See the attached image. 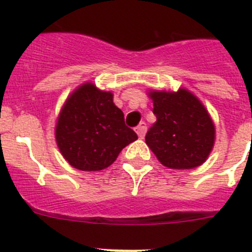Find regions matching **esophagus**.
Wrapping results in <instances>:
<instances>
[{"label":"esophagus","instance_id":"1","mask_svg":"<svg viewBox=\"0 0 252 252\" xmlns=\"http://www.w3.org/2000/svg\"><path fill=\"white\" fill-rule=\"evenodd\" d=\"M146 128H148V127H146L145 122H141V124H140L139 126H137V127H136V132H137V135H139L140 139H142V137L145 136Z\"/></svg>","mask_w":252,"mask_h":252}]
</instances>
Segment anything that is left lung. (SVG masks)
<instances>
[{
	"instance_id": "left-lung-1",
	"label": "left lung",
	"mask_w": 252,
	"mask_h": 252,
	"mask_svg": "<svg viewBox=\"0 0 252 252\" xmlns=\"http://www.w3.org/2000/svg\"><path fill=\"white\" fill-rule=\"evenodd\" d=\"M157 122L145 141L162 165L193 169L202 165L215 144V125L202 102L189 91H153Z\"/></svg>"
}]
</instances>
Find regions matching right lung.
Instances as JSON below:
<instances>
[{"label": "right lung", "mask_w": 252, "mask_h": 252, "mask_svg": "<svg viewBox=\"0 0 252 252\" xmlns=\"http://www.w3.org/2000/svg\"><path fill=\"white\" fill-rule=\"evenodd\" d=\"M55 139L73 168L95 171L108 168L137 135L125 125L124 112L113 103L112 93L84 83L60 111Z\"/></svg>", "instance_id": "1"}]
</instances>
